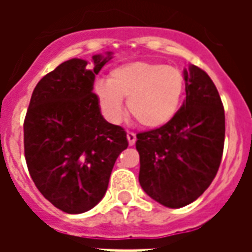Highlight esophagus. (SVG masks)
<instances>
[{
	"label": "esophagus",
	"mask_w": 252,
	"mask_h": 252,
	"mask_svg": "<svg viewBox=\"0 0 252 252\" xmlns=\"http://www.w3.org/2000/svg\"><path fill=\"white\" fill-rule=\"evenodd\" d=\"M126 139H128L129 146H133L135 142H136V135H135L133 132H126Z\"/></svg>",
	"instance_id": "34e87169"
}]
</instances>
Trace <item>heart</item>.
<instances>
[{
  "mask_svg": "<svg viewBox=\"0 0 252 252\" xmlns=\"http://www.w3.org/2000/svg\"><path fill=\"white\" fill-rule=\"evenodd\" d=\"M185 90V78L180 68L164 63L132 62L116 67L106 82L94 85L102 115L119 121L128 112L144 128L155 129L173 120L180 109Z\"/></svg>",
  "mask_w": 252,
  "mask_h": 252,
  "instance_id": "1",
  "label": "heart"
}]
</instances>
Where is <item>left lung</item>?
Returning <instances> with one entry per match:
<instances>
[{
	"mask_svg": "<svg viewBox=\"0 0 252 252\" xmlns=\"http://www.w3.org/2000/svg\"><path fill=\"white\" fill-rule=\"evenodd\" d=\"M184 78L186 99L174 119L136 135L140 186L167 208L189 205L209 188L224 148L225 116L215 83L194 64Z\"/></svg>",
	"mask_w": 252,
	"mask_h": 252,
	"instance_id": "1",
	"label": "left lung"
}]
</instances>
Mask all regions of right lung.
<instances>
[{"instance_id":"add662e5","label":"right lung","mask_w":252,"mask_h":252,"mask_svg":"<svg viewBox=\"0 0 252 252\" xmlns=\"http://www.w3.org/2000/svg\"><path fill=\"white\" fill-rule=\"evenodd\" d=\"M112 52L93 55L94 66L70 59L36 85L24 121V153L31 178L58 209L77 215L102 200L126 131L101 115L94 78Z\"/></svg>"}]
</instances>
